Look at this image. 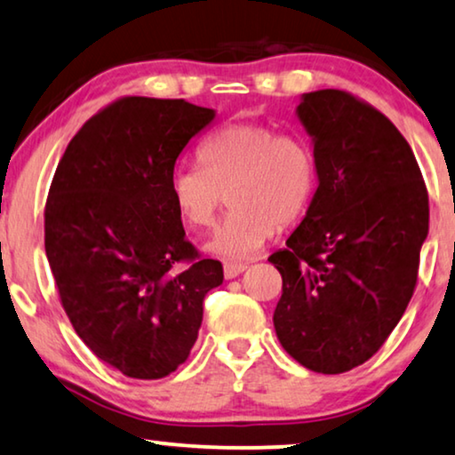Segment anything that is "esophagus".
<instances>
[{
	"label": "esophagus",
	"mask_w": 455,
	"mask_h": 455,
	"mask_svg": "<svg viewBox=\"0 0 455 455\" xmlns=\"http://www.w3.org/2000/svg\"><path fill=\"white\" fill-rule=\"evenodd\" d=\"M247 270V264H241V262H224V278H237L241 272Z\"/></svg>",
	"instance_id": "34e87169"
}]
</instances>
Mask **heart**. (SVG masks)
I'll return each instance as SVG.
<instances>
[{
	"label": "heart",
	"instance_id": "obj_1",
	"mask_svg": "<svg viewBox=\"0 0 455 455\" xmlns=\"http://www.w3.org/2000/svg\"><path fill=\"white\" fill-rule=\"evenodd\" d=\"M197 160L202 168H174L168 191L180 220L196 231L214 224L228 193L231 214L205 243V251L222 259L256 256L276 227L304 214L316 191L312 149L270 126H224L199 145Z\"/></svg>",
	"mask_w": 455,
	"mask_h": 455
}]
</instances>
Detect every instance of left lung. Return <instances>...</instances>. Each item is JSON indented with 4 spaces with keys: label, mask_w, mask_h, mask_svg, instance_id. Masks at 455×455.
I'll list each match as a JSON object with an SVG mask.
<instances>
[{
    "label": "left lung",
    "mask_w": 455,
    "mask_h": 455,
    "mask_svg": "<svg viewBox=\"0 0 455 455\" xmlns=\"http://www.w3.org/2000/svg\"><path fill=\"white\" fill-rule=\"evenodd\" d=\"M318 187L287 247L275 331L314 372L364 364L402 320L428 235V193L411 148L389 118L339 89L301 95Z\"/></svg>",
    "instance_id": "left-lung-1"
}]
</instances>
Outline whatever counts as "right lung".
<instances>
[{"instance_id":"1","label":"right lung","mask_w":455,"mask_h":455,"mask_svg":"<svg viewBox=\"0 0 455 455\" xmlns=\"http://www.w3.org/2000/svg\"><path fill=\"white\" fill-rule=\"evenodd\" d=\"M216 110L124 97L83 124L53 174L45 253L76 335L131 379H162L189 358L204 298L222 264L197 259L168 179ZM191 261L179 273L173 266Z\"/></svg>"}]
</instances>
